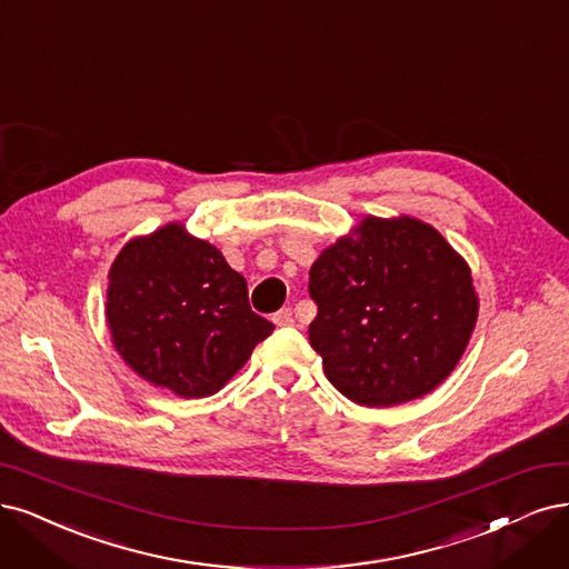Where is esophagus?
<instances>
[{
    "instance_id": "esophagus-1",
    "label": "esophagus",
    "mask_w": 569,
    "mask_h": 569,
    "mask_svg": "<svg viewBox=\"0 0 569 569\" xmlns=\"http://www.w3.org/2000/svg\"><path fill=\"white\" fill-rule=\"evenodd\" d=\"M272 322H276L278 327H291V325H293V312H291V308L278 310L276 316H272Z\"/></svg>"
}]
</instances>
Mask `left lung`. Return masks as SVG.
Listing matches in <instances>:
<instances>
[{
  "instance_id": "left-lung-1",
  "label": "left lung",
  "mask_w": 569,
  "mask_h": 569,
  "mask_svg": "<svg viewBox=\"0 0 569 569\" xmlns=\"http://www.w3.org/2000/svg\"><path fill=\"white\" fill-rule=\"evenodd\" d=\"M308 327L325 375L365 407H393L440 386L478 320L471 268L419 219L367 217L310 268Z\"/></svg>"
}]
</instances>
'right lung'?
<instances>
[{"label":"right lung","mask_w":569,"mask_h":569,"mask_svg":"<svg viewBox=\"0 0 569 569\" xmlns=\"http://www.w3.org/2000/svg\"><path fill=\"white\" fill-rule=\"evenodd\" d=\"M108 278L114 348L136 375L181 398L219 393L276 329L251 310L223 253L181 223L127 242Z\"/></svg>","instance_id":"obj_1"}]
</instances>
